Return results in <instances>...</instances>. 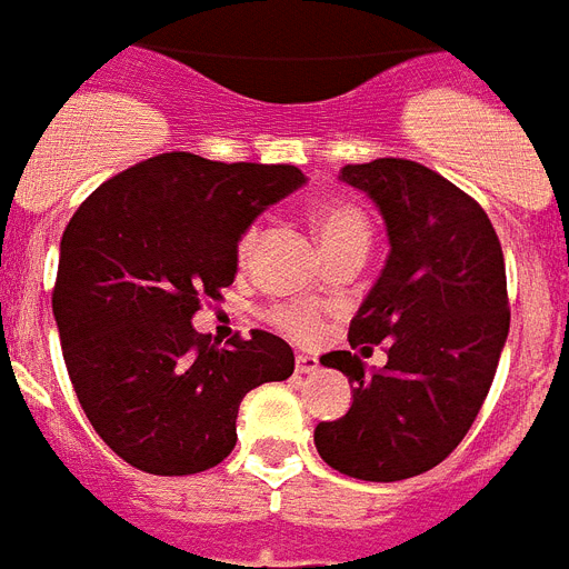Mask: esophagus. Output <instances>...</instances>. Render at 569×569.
Instances as JSON below:
<instances>
[{
  "label": "esophagus",
  "instance_id": "esophagus-1",
  "mask_svg": "<svg viewBox=\"0 0 569 569\" xmlns=\"http://www.w3.org/2000/svg\"><path fill=\"white\" fill-rule=\"evenodd\" d=\"M320 361L313 356H297V372H317Z\"/></svg>",
  "mask_w": 569,
  "mask_h": 569
}]
</instances>
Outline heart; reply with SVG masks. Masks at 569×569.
I'll list each match as a JSON object with an SVG mask.
<instances>
[{"instance_id": "heart-1", "label": "heart", "mask_w": 569, "mask_h": 569, "mask_svg": "<svg viewBox=\"0 0 569 569\" xmlns=\"http://www.w3.org/2000/svg\"><path fill=\"white\" fill-rule=\"evenodd\" d=\"M313 226L320 231L322 247H326L331 258H338L340 252H349V249L370 247V222H367L361 208L347 202V199H326V202H320V206L313 208ZM261 240V222H249L238 240L240 261H249V258L256 256ZM270 320L297 340L313 338L317 329H320V311L313 306H276L270 311Z\"/></svg>"}]
</instances>
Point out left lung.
Listing matches in <instances>:
<instances>
[{
  "instance_id": "left-lung-1",
  "label": "left lung",
  "mask_w": 569,
  "mask_h": 569,
  "mask_svg": "<svg viewBox=\"0 0 569 569\" xmlns=\"http://www.w3.org/2000/svg\"><path fill=\"white\" fill-rule=\"evenodd\" d=\"M340 179L388 226V263L349 322V347L388 343V363L363 372L347 349L320 358L356 388L313 443L352 479H411L438 467L485 406L511 322L506 258L485 208L422 163L376 158L347 163Z\"/></svg>"
}]
</instances>
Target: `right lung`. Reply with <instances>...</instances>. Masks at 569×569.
I'll return each mask as SVG.
<instances>
[{
  "label": "right lung",
  "mask_w": 569,
  "mask_h": 569,
  "mask_svg": "<svg viewBox=\"0 0 569 569\" xmlns=\"http://www.w3.org/2000/svg\"><path fill=\"white\" fill-rule=\"evenodd\" d=\"M306 181L290 163L163 152L99 184L63 229L52 311L72 388L99 438L152 476L211 470L238 440V408L293 372L270 331L217 347L190 320L222 299L238 240Z\"/></svg>",
  "instance_id": "obj_1"
}]
</instances>
